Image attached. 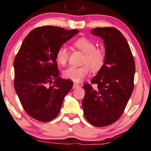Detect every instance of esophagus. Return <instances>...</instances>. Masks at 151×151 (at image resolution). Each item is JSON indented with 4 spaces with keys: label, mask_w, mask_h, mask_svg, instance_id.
<instances>
[{
    "label": "esophagus",
    "mask_w": 151,
    "mask_h": 151,
    "mask_svg": "<svg viewBox=\"0 0 151 151\" xmlns=\"http://www.w3.org/2000/svg\"><path fill=\"white\" fill-rule=\"evenodd\" d=\"M81 85H78L77 83H74L73 84V88H77L78 87H80Z\"/></svg>",
    "instance_id": "obj_1"
}]
</instances>
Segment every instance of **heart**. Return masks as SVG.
Masks as SVG:
<instances>
[{
  "instance_id": "1",
  "label": "heart",
  "mask_w": 151,
  "mask_h": 151,
  "mask_svg": "<svg viewBox=\"0 0 151 151\" xmlns=\"http://www.w3.org/2000/svg\"><path fill=\"white\" fill-rule=\"evenodd\" d=\"M74 46L84 53L83 66L80 67L70 66L63 71V76L75 83H80L88 75L90 68L94 71L99 70L105 62L106 54L103 48L96 47L94 42L86 38H80L75 40ZM69 56L67 47L62 45L58 48L56 53V59L58 64L65 65Z\"/></svg>"
}]
</instances>
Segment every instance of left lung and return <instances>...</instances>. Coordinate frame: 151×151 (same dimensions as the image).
I'll list each match as a JSON object with an SVG mask.
<instances>
[{
    "label": "left lung",
    "mask_w": 151,
    "mask_h": 151,
    "mask_svg": "<svg viewBox=\"0 0 151 151\" xmlns=\"http://www.w3.org/2000/svg\"><path fill=\"white\" fill-rule=\"evenodd\" d=\"M91 34L104 40L105 62L91 84L83 85L84 115L91 124L105 127L115 122L123 113L134 88L135 63L123 35L113 27L95 28Z\"/></svg>",
    "instance_id": "obj_1"
}]
</instances>
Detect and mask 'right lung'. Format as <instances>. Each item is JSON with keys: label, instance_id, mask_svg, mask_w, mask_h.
Segmentation results:
<instances>
[{"label": "right lung", "instance_id": "add662e5", "mask_svg": "<svg viewBox=\"0 0 151 151\" xmlns=\"http://www.w3.org/2000/svg\"><path fill=\"white\" fill-rule=\"evenodd\" d=\"M78 32L40 27L30 31L22 42L14 60V86L22 107L32 118L48 122L59 113L73 83L58 76L56 53Z\"/></svg>", "mask_w": 151, "mask_h": 151}]
</instances>
